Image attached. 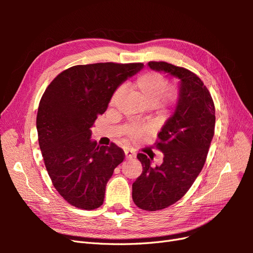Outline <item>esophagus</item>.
Here are the masks:
<instances>
[{
	"mask_svg": "<svg viewBox=\"0 0 253 253\" xmlns=\"http://www.w3.org/2000/svg\"><path fill=\"white\" fill-rule=\"evenodd\" d=\"M125 155H126V159H132V158L136 157V153L134 151H132V150H126L125 151Z\"/></svg>",
	"mask_w": 253,
	"mask_h": 253,
	"instance_id": "1",
	"label": "esophagus"
}]
</instances>
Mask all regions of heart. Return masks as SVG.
Masks as SVG:
<instances>
[{"label":"heart","mask_w":253,"mask_h":253,"mask_svg":"<svg viewBox=\"0 0 253 253\" xmlns=\"http://www.w3.org/2000/svg\"><path fill=\"white\" fill-rule=\"evenodd\" d=\"M136 88L143 100V102L148 105H156L158 102L171 103L174 101L175 95L173 91H168L167 89V80L164 76L155 72H147L140 75L136 81ZM120 94V88L114 91L111 98L110 104L114 105L117 101L118 96ZM142 132L140 126H134L129 127L128 135L131 138L135 139Z\"/></svg>","instance_id":"obj_1"}]
</instances>
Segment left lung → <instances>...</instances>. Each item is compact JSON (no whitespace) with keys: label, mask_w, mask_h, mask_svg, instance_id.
<instances>
[{"label":"left lung","mask_w":253,"mask_h":253,"mask_svg":"<svg viewBox=\"0 0 253 253\" xmlns=\"http://www.w3.org/2000/svg\"><path fill=\"white\" fill-rule=\"evenodd\" d=\"M148 66L179 80L174 113L158 133L163 164L153 168L147 155H137L142 173L132 186L133 201L142 210L156 211L179 201L200 175L214 135L215 108L208 88L192 72L167 62L152 61Z\"/></svg>","instance_id":"1"}]
</instances>
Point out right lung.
I'll list each match as a JSON object with an SVG mask.
<instances>
[{
	"label": "right lung",
	"mask_w": 253,
	"mask_h": 253,
	"mask_svg": "<svg viewBox=\"0 0 253 253\" xmlns=\"http://www.w3.org/2000/svg\"><path fill=\"white\" fill-rule=\"evenodd\" d=\"M142 63L76 65L51 81L41 98L37 131L45 167L53 187L77 208L97 209L103 204L106 183L124 162L116 144L99 147L90 127L111 98Z\"/></svg>",
	"instance_id": "add662e5"
}]
</instances>
